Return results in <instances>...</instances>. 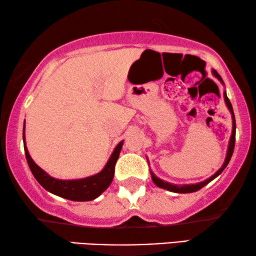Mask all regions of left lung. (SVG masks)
<instances>
[{
	"instance_id": "1",
	"label": "left lung",
	"mask_w": 256,
	"mask_h": 256,
	"mask_svg": "<svg viewBox=\"0 0 256 256\" xmlns=\"http://www.w3.org/2000/svg\"><path fill=\"white\" fill-rule=\"evenodd\" d=\"M212 75L216 78H218V81L220 82L222 84H224V81H222V78L220 75L217 73V70H212ZM224 100H225V104L226 106H228V109L230 110V112L232 114V134H231V138H230V142H228V152H226V158H225V161L224 164L220 168L218 169L217 172H214V175L211 176V178H208L205 180L203 182H200V183H196V184H172V183H169L167 181H164V180H161L158 178V176L154 174L152 170L150 172V176H152V181L156 183V184L159 186V188H162L168 190V192H178V194H188V192H195L197 190H200L203 188L204 186H206L208 183H210L212 180H214L217 178L218 175L222 174V172L226 168V166L228 164L230 160H231L232 158V154H233V150H234V144H236V118H234V112H233V108H232V104L230 102V100L228 98V95H226V92L224 90Z\"/></svg>"
}]
</instances>
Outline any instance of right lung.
<instances>
[{
	"label": "right lung",
	"mask_w": 256,
	"mask_h": 256,
	"mask_svg": "<svg viewBox=\"0 0 256 256\" xmlns=\"http://www.w3.org/2000/svg\"><path fill=\"white\" fill-rule=\"evenodd\" d=\"M25 123L23 128V142L25 156L31 172L34 178L37 180L42 188L48 192L54 194V195L62 197V198L75 200V202H86L92 200L98 197L103 192H106L110 183L112 182L114 174V164H116L118 156H120V150L123 147V140L114 147L112 154L108 160L106 164L100 172L95 175L88 176L84 178L78 180H59L50 176L48 172L39 167V166L32 160L28 154V147L25 145Z\"/></svg>",
	"instance_id": "1"
}]
</instances>
